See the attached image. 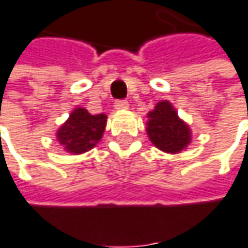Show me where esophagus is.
Masks as SVG:
<instances>
[{
	"instance_id": "34e87169",
	"label": "esophagus",
	"mask_w": 248,
	"mask_h": 248,
	"mask_svg": "<svg viewBox=\"0 0 248 248\" xmlns=\"http://www.w3.org/2000/svg\"><path fill=\"white\" fill-rule=\"evenodd\" d=\"M128 107H130V104H128L127 101H117L115 105H114V108H115L117 111H124V109H127Z\"/></svg>"
}]
</instances>
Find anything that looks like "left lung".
Wrapping results in <instances>:
<instances>
[{
  "mask_svg": "<svg viewBox=\"0 0 248 248\" xmlns=\"http://www.w3.org/2000/svg\"><path fill=\"white\" fill-rule=\"evenodd\" d=\"M146 133L155 147L167 153H180L191 143L190 125L178 117L170 101H161L147 112Z\"/></svg>",
  "mask_w": 248,
  "mask_h": 248,
  "instance_id": "1",
  "label": "left lung"
}]
</instances>
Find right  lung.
Instances as JSON below:
<instances>
[{"mask_svg":"<svg viewBox=\"0 0 248 248\" xmlns=\"http://www.w3.org/2000/svg\"><path fill=\"white\" fill-rule=\"evenodd\" d=\"M107 120L105 114L92 115L87 109L76 107L67 121L57 130V140L65 152L81 155L99 143L107 127Z\"/></svg>","mask_w":248,"mask_h":248,"instance_id":"obj_1","label":"right lung"}]
</instances>
